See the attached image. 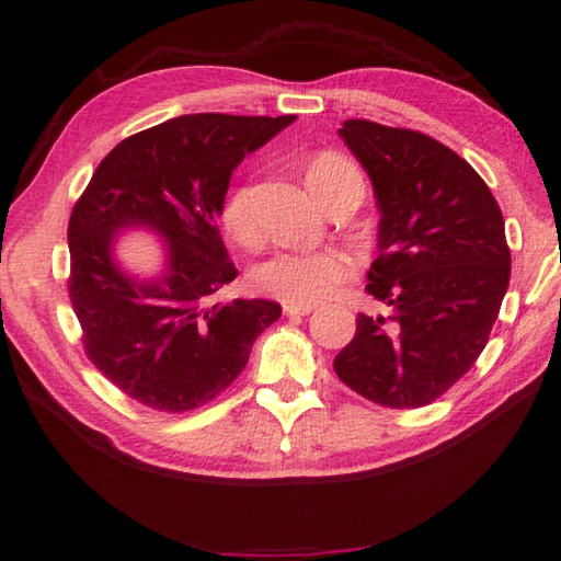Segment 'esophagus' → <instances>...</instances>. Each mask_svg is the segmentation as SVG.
Returning <instances> with one entry per match:
<instances>
[{
  "instance_id": "34e87169",
  "label": "esophagus",
  "mask_w": 561,
  "mask_h": 561,
  "mask_svg": "<svg viewBox=\"0 0 561 561\" xmlns=\"http://www.w3.org/2000/svg\"><path fill=\"white\" fill-rule=\"evenodd\" d=\"M284 312L289 318H301V316H308V312H312V306H284Z\"/></svg>"
}]
</instances>
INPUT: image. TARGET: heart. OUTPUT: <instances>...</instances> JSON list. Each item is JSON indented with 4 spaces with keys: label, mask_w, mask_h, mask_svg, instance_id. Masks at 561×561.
<instances>
[{
    "label": "heart",
    "mask_w": 561,
    "mask_h": 561,
    "mask_svg": "<svg viewBox=\"0 0 561 561\" xmlns=\"http://www.w3.org/2000/svg\"><path fill=\"white\" fill-rule=\"evenodd\" d=\"M308 184L320 198L344 184H360L358 169L340 154L322 152L308 164ZM255 191L251 181L231 188L221 221L241 243H255L257 221L253 210ZM354 275V260L340 249H291L282 251L255 270L257 289L279 298L286 306H312L328 298L336 286Z\"/></svg>",
    "instance_id": "heart-1"
}]
</instances>
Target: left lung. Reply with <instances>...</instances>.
<instances>
[{"label": "left lung", "instance_id": "1", "mask_svg": "<svg viewBox=\"0 0 561 561\" xmlns=\"http://www.w3.org/2000/svg\"><path fill=\"white\" fill-rule=\"evenodd\" d=\"M340 136L373 181L380 227L366 291L392 316L360 312L334 373L373 403L419 409L490 340L512 275L504 217L476 169L435 138L368 119Z\"/></svg>", "mask_w": 561, "mask_h": 561}]
</instances>
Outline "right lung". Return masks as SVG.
I'll list each match as a JSON object with an SVG mask.
<instances>
[{
	"mask_svg": "<svg viewBox=\"0 0 561 561\" xmlns=\"http://www.w3.org/2000/svg\"><path fill=\"white\" fill-rule=\"evenodd\" d=\"M296 119L184 114L122 140L69 219V296L93 366L154 411L213 401L249 363L257 334L279 320L265 298L217 301L239 275L219 237L231 172ZM150 228L165 241L162 276L138 280L113 260V237Z\"/></svg>",
	"mask_w": 561,
	"mask_h": 561,
	"instance_id": "add662e5",
	"label": "right lung"
}]
</instances>
